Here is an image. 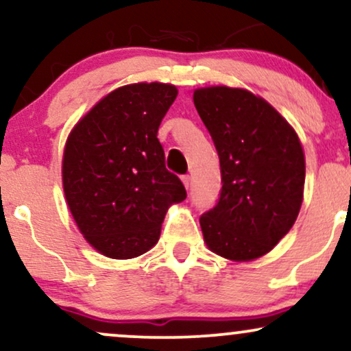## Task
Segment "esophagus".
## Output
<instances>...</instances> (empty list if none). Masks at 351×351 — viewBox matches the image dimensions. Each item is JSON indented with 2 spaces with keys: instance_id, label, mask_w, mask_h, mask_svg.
<instances>
[{
  "instance_id": "obj_1",
  "label": "esophagus",
  "mask_w": 351,
  "mask_h": 351,
  "mask_svg": "<svg viewBox=\"0 0 351 351\" xmlns=\"http://www.w3.org/2000/svg\"><path fill=\"white\" fill-rule=\"evenodd\" d=\"M181 181H183L184 188H186V189H189V184H191V178H189V176H188V175H184V176H181Z\"/></svg>"
}]
</instances>
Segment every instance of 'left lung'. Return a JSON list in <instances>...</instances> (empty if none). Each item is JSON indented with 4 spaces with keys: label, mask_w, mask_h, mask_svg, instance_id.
I'll return each instance as SVG.
<instances>
[{
    "label": "left lung",
    "mask_w": 351,
    "mask_h": 351,
    "mask_svg": "<svg viewBox=\"0 0 351 351\" xmlns=\"http://www.w3.org/2000/svg\"><path fill=\"white\" fill-rule=\"evenodd\" d=\"M193 102L215 142L223 176L219 201L199 217L204 243L232 263L259 259L299 216L305 184L299 135L247 88L199 87Z\"/></svg>",
    "instance_id": "obj_1"
}]
</instances>
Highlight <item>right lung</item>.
<instances>
[{
	"instance_id": "obj_1",
	"label": "right lung",
	"mask_w": 351,
	"mask_h": 351,
	"mask_svg": "<svg viewBox=\"0 0 351 351\" xmlns=\"http://www.w3.org/2000/svg\"><path fill=\"white\" fill-rule=\"evenodd\" d=\"M178 95L173 84L136 82L102 97L66 140L62 188L80 234L110 259L158 243L171 204L186 198L165 168L158 127Z\"/></svg>"
}]
</instances>
